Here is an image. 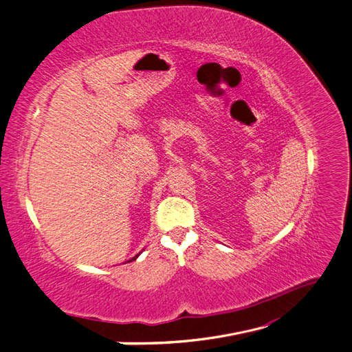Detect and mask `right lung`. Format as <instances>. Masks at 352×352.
<instances>
[{"label":"right lung","mask_w":352,"mask_h":352,"mask_svg":"<svg viewBox=\"0 0 352 352\" xmlns=\"http://www.w3.org/2000/svg\"><path fill=\"white\" fill-rule=\"evenodd\" d=\"M137 257H138V256H135V257H133V258H132V260H135V258H137ZM132 260H131V262H132Z\"/></svg>","instance_id":"obj_1"}]
</instances>
